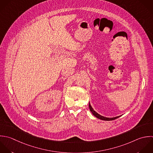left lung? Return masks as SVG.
I'll return each instance as SVG.
<instances>
[{
  "instance_id": "obj_1",
  "label": "left lung",
  "mask_w": 153,
  "mask_h": 153,
  "mask_svg": "<svg viewBox=\"0 0 153 153\" xmlns=\"http://www.w3.org/2000/svg\"><path fill=\"white\" fill-rule=\"evenodd\" d=\"M89 109H90V111H91V113H92V114L95 116L96 117H97L98 119H100V120H105V121H110V120H115L117 118H119V117H120L121 116H117V117H104L100 114H99L98 113H97L94 110V108L92 107L90 102H89Z\"/></svg>"
}]
</instances>
